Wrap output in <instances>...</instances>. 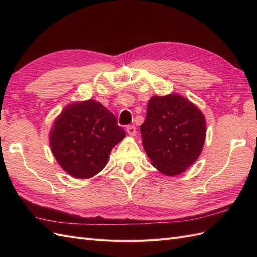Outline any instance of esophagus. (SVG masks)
Returning a JSON list of instances; mask_svg holds the SVG:
<instances>
[{"label":"esophagus","mask_w":257,"mask_h":257,"mask_svg":"<svg viewBox=\"0 0 257 257\" xmlns=\"http://www.w3.org/2000/svg\"><path fill=\"white\" fill-rule=\"evenodd\" d=\"M126 131H127V133H128L131 136H134V135L136 134V127H135L134 125H130V126H127Z\"/></svg>","instance_id":"esophagus-1"}]
</instances>
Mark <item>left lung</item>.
<instances>
[{"mask_svg":"<svg viewBox=\"0 0 257 257\" xmlns=\"http://www.w3.org/2000/svg\"><path fill=\"white\" fill-rule=\"evenodd\" d=\"M143 146L152 165L162 174H182L197 160L206 137L205 116L178 94L153 96L141 126Z\"/></svg>","mask_w":257,"mask_h":257,"instance_id":"obj_1","label":"left lung"}]
</instances>
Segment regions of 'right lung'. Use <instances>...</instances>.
<instances>
[{
  "label": "right lung",
  "instance_id": "right-lung-1",
  "mask_svg": "<svg viewBox=\"0 0 257 257\" xmlns=\"http://www.w3.org/2000/svg\"><path fill=\"white\" fill-rule=\"evenodd\" d=\"M125 135L114 114L90 99L64 108L49 139L60 166L75 178L88 179L106 166L112 148Z\"/></svg>",
  "mask_w": 257,
  "mask_h": 257
}]
</instances>
